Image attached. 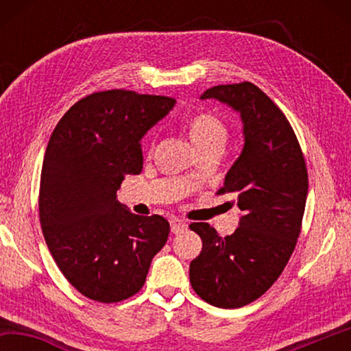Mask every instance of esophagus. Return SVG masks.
Returning a JSON list of instances; mask_svg holds the SVG:
<instances>
[{
	"label": "esophagus",
	"instance_id": "esophagus-1",
	"mask_svg": "<svg viewBox=\"0 0 351 351\" xmlns=\"http://www.w3.org/2000/svg\"><path fill=\"white\" fill-rule=\"evenodd\" d=\"M170 228H171V232H173V234H180V232H182L184 229L187 228V223L184 221V219H181V218L173 217V218L170 219Z\"/></svg>",
	"mask_w": 351,
	"mask_h": 351
}]
</instances>
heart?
<instances>
[{
    "label": "heart",
    "instance_id": "heart-1",
    "mask_svg": "<svg viewBox=\"0 0 351 351\" xmlns=\"http://www.w3.org/2000/svg\"><path fill=\"white\" fill-rule=\"evenodd\" d=\"M184 128L199 154H218L229 139V130L219 116L198 111L184 119Z\"/></svg>",
    "mask_w": 351,
    "mask_h": 351
}]
</instances>
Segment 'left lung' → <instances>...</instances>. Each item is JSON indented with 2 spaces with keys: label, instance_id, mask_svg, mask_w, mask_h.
Instances as JSON below:
<instances>
[{
  "label": "left lung",
  "instance_id": "obj_1",
  "mask_svg": "<svg viewBox=\"0 0 351 351\" xmlns=\"http://www.w3.org/2000/svg\"><path fill=\"white\" fill-rule=\"evenodd\" d=\"M201 99H217L241 116L245 147L217 193L234 195L243 215L228 237L209 223L190 224L203 240L190 263V283L207 304L240 308L272 287L294 251L308 195L306 164L288 119L254 83L213 86Z\"/></svg>",
  "mask_w": 351,
  "mask_h": 351
}]
</instances>
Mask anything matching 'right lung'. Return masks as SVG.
I'll list each match as a JSON object with an SVG mask.
<instances>
[{
	"mask_svg": "<svg viewBox=\"0 0 351 351\" xmlns=\"http://www.w3.org/2000/svg\"><path fill=\"white\" fill-rule=\"evenodd\" d=\"M175 104L127 90L93 93L51 134L40 178L41 230L58 269L88 299L114 304L139 293L169 239L167 219L136 215L116 192L125 175L141 173V139Z\"/></svg>",
	"mask_w": 351,
	"mask_h": 351,
	"instance_id": "add662e5",
	"label": "right lung"
}]
</instances>
